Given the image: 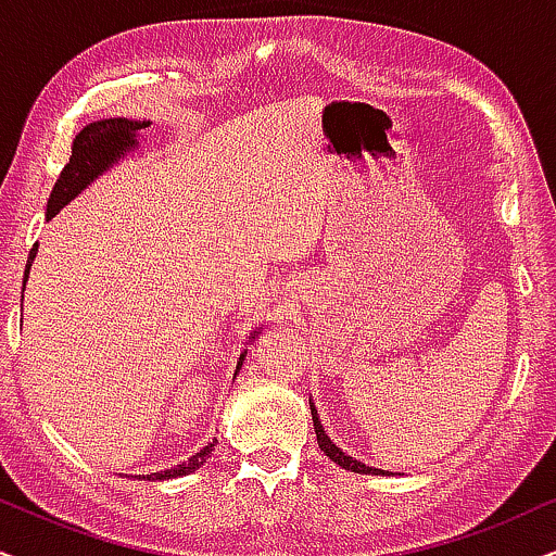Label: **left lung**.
<instances>
[{
	"label": "left lung",
	"mask_w": 556,
	"mask_h": 556,
	"mask_svg": "<svg viewBox=\"0 0 556 556\" xmlns=\"http://www.w3.org/2000/svg\"><path fill=\"white\" fill-rule=\"evenodd\" d=\"M311 413H313V426H315V435H318V446H320V452L328 456V459H333L336 465L343 467V469H351V472H359V475H384L382 469H371V467H367V465H362V462H356L354 456L343 454L341 448L336 446L333 441L328 439L326 431H323V426H320V420H318V410H315L313 403H311Z\"/></svg>",
	"instance_id": "1"
}]
</instances>
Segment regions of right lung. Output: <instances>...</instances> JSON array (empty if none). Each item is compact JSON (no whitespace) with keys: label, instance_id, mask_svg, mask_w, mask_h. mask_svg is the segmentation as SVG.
Listing matches in <instances>:
<instances>
[{"label":"right lung","instance_id":"1","mask_svg":"<svg viewBox=\"0 0 556 556\" xmlns=\"http://www.w3.org/2000/svg\"><path fill=\"white\" fill-rule=\"evenodd\" d=\"M151 123L146 121H128V117H110V121H97L89 123L79 136L74 138L72 146V159L68 164L63 166L61 177L55 179V187L51 192V200H48V217L59 215L61 207H66L68 202L74 200L76 194L81 192L89 181H94L102 172L115 164L117 159L125 156V153L132 151L138 146V136L140 130L149 128ZM35 251H38V243L33 245L30 256H27V266H25V279H23V292H25V282L27 274H30ZM256 336V333H254ZM251 336V339H254ZM243 359V356H241ZM243 362H238V369H241ZM217 444V439H213V444H207L205 448H200L192 459L181 462V465L164 469V472H151L146 475V480H172V477H181L194 472L207 462V456L213 454V446ZM140 480V477H138Z\"/></svg>","mask_w":556,"mask_h":556}]
</instances>
